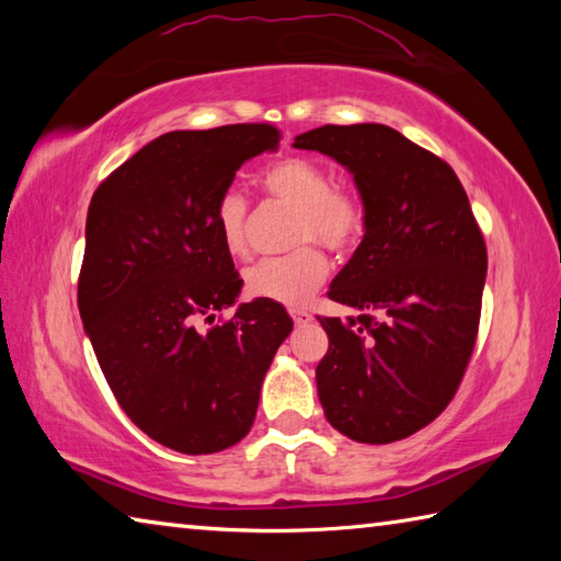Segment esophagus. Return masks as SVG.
Returning a JSON list of instances; mask_svg holds the SVG:
<instances>
[{
    "mask_svg": "<svg viewBox=\"0 0 561 561\" xmlns=\"http://www.w3.org/2000/svg\"><path fill=\"white\" fill-rule=\"evenodd\" d=\"M289 314H291V319H294V324H307V321H311V314L307 309H297V307H291L289 309Z\"/></svg>",
    "mask_w": 561,
    "mask_h": 561,
    "instance_id": "34e87169",
    "label": "esophagus"
}]
</instances>
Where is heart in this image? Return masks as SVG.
Here are the masks:
<instances>
[{"label":"heart","instance_id":"b5f03b06","mask_svg":"<svg viewBox=\"0 0 561 561\" xmlns=\"http://www.w3.org/2000/svg\"><path fill=\"white\" fill-rule=\"evenodd\" d=\"M260 185L272 201L297 207L291 225L294 247L282 257L262 260L244 272V291L252 299L301 304L324 284L329 260L317 242L334 252H351L366 232V205L351 190L336 187L329 170L314 160L287 156L262 170ZM215 232L230 257L247 254L250 203L237 190H225L215 205Z\"/></svg>","mask_w":561,"mask_h":561}]
</instances>
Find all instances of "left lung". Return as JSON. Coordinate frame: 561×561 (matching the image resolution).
Masks as SVG:
<instances>
[{
    "instance_id": "8db88e82",
    "label": "left lung",
    "mask_w": 561,
    "mask_h": 561,
    "mask_svg": "<svg viewBox=\"0 0 561 561\" xmlns=\"http://www.w3.org/2000/svg\"><path fill=\"white\" fill-rule=\"evenodd\" d=\"M354 173L366 234L329 299L358 317H319L327 421L358 443L403 440L433 423L470 364L488 247L455 170L381 123L321 126L294 138Z\"/></svg>"
}]
</instances>
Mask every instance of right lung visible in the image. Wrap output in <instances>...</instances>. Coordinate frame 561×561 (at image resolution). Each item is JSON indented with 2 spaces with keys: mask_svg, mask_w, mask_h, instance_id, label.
Here are the masks:
<instances>
[{
  "mask_svg": "<svg viewBox=\"0 0 561 561\" xmlns=\"http://www.w3.org/2000/svg\"><path fill=\"white\" fill-rule=\"evenodd\" d=\"M279 140L272 123L165 133L91 197L81 321L118 405L170 450L210 455L240 443L294 327L270 299L215 321L242 287L215 232L217 197L244 160Z\"/></svg>",
  "mask_w": 561,
  "mask_h": 561,
  "instance_id": "add662e5",
  "label": "right lung"
}]
</instances>
